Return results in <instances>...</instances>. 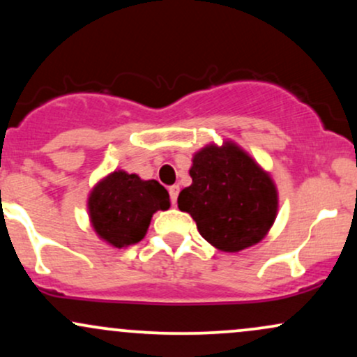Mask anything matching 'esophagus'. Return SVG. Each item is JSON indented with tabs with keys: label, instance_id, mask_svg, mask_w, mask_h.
<instances>
[{
	"label": "esophagus",
	"instance_id": "esophagus-1",
	"mask_svg": "<svg viewBox=\"0 0 357 357\" xmlns=\"http://www.w3.org/2000/svg\"><path fill=\"white\" fill-rule=\"evenodd\" d=\"M178 195H179L178 184H173V186H169V196H171V203H173V204H176V202H178Z\"/></svg>",
	"mask_w": 357,
	"mask_h": 357
}]
</instances>
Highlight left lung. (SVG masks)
Listing matches in <instances>:
<instances>
[{"instance_id": "left-lung-1", "label": "left lung", "mask_w": 357, "mask_h": 357, "mask_svg": "<svg viewBox=\"0 0 357 357\" xmlns=\"http://www.w3.org/2000/svg\"><path fill=\"white\" fill-rule=\"evenodd\" d=\"M190 176L178 208L190 213L208 243L240 252L267 235L278 208L275 184L238 146L203 147L192 158Z\"/></svg>"}]
</instances>
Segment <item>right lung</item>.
Returning <instances> with one entry per match:
<instances>
[{
  "label": "right lung",
  "mask_w": 357,
  "mask_h": 357,
  "mask_svg": "<svg viewBox=\"0 0 357 357\" xmlns=\"http://www.w3.org/2000/svg\"><path fill=\"white\" fill-rule=\"evenodd\" d=\"M169 208V192L154 179L114 171L93 188L89 213L93 230L112 247L122 248L144 238L151 218Z\"/></svg>",
  "instance_id": "1"
}]
</instances>
